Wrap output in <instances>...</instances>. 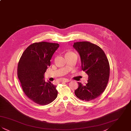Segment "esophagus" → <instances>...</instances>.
<instances>
[{
    "label": "esophagus",
    "mask_w": 131,
    "mask_h": 131,
    "mask_svg": "<svg viewBox=\"0 0 131 131\" xmlns=\"http://www.w3.org/2000/svg\"><path fill=\"white\" fill-rule=\"evenodd\" d=\"M61 81L64 82H68L69 81H70V80H69L68 79H64Z\"/></svg>",
    "instance_id": "1"
}]
</instances>
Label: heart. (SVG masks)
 Returning a JSON list of instances; mask_svg holds the SVG:
<instances>
[{
    "instance_id": "obj_1",
    "label": "heart",
    "mask_w": 131,
    "mask_h": 131,
    "mask_svg": "<svg viewBox=\"0 0 131 131\" xmlns=\"http://www.w3.org/2000/svg\"><path fill=\"white\" fill-rule=\"evenodd\" d=\"M73 53V52H68L67 54H69V53Z\"/></svg>"
}]
</instances>
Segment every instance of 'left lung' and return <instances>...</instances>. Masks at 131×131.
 <instances>
[{
  "instance_id": "left-lung-1",
  "label": "left lung",
  "mask_w": 131,
  "mask_h": 131,
  "mask_svg": "<svg viewBox=\"0 0 131 131\" xmlns=\"http://www.w3.org/2000/svg\"><path fill=\"white\" fill-rule=\"evenodd\" d=\"M74 48L79 53L81 69L88 75L87 83L78 82L75 96L83 101H90L99 97L106 89L110 77V64L106 54L98 46L83 41L74 43Z\"/></svg>"
}]
</instances>
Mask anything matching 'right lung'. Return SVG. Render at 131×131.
<instances>
[{
  "mask_svg": "<svg viewBox=\"0 0 131 131\" xmlns=\"http://www.w3.org/2000/svg\"><path fill=\"white\" fill-rule=\"evenodd\" d=\"M59 44L46 42L29 45L23 53L18 66V77L23 91L29 99L40 105L55 100L56 86L44 80V74Z\"/></svg>",
  "mask_w": 131,
  "mask_h": 131,
  "instance_id": "obj_1",
  "label": "right lung"
}]
</instances>
